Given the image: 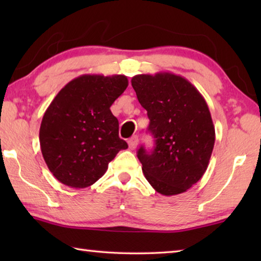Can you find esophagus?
I'll use <instances>...</instances> for the list:
<instances>
[{
  "mask_svg": "<svg viewBox=\"0 0 261 261\" xmlns=\"http://www.w3.org/2000/svg\"><path fill=\"white\" fill-rule=\"evenodd\" d=\"M127 144H129L130 149H135L137 147V145H138V137L137 136L131 137V138L127 140Z\"/></svg>",
  "mask_w": 261,
  "mask_h": 261,
  "instance_id": "34e87169",
  "label": "esophagus"
}]
</instances>
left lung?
I'll return each mask as SVG.
<instances>
[{
	"instance_id": "obj_1",
	"label": "left lung",
	"mask_w": 261,
	"mask_h": 261,
	"mask_svg": "<svg viewBox=\"0 0 261 261\" xmlns=\"http://www.w3.org/2000/svg\"><path fill=\"white\" fill-rule=\"evenodd\" d=\"M131 84L155 138L153 151L141 146L137 153L145 177L163 196L183 193L202 177L213 152L208 106L188 79L174 73L137 74Z\"/></svg>"
}]
</instances>
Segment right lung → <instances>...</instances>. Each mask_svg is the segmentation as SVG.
<instances>
[{"mask_svg": "<svg viewBox=\"0 0 261 261\" xmlns=\"http://www.w3.org/2000/svg\"><path fill=\"white\" fill-rule=\"evenodd\" d=\"M123 74H83L69 82L42 117L39 139L42 156L62 184L84 189L94 184L126 141L110 106L127 87Z\"/></svg>", "mask_w": 261, "mask_h": 261, "instance_id": "obj_1", "label": "right lung"}]
</instances>
